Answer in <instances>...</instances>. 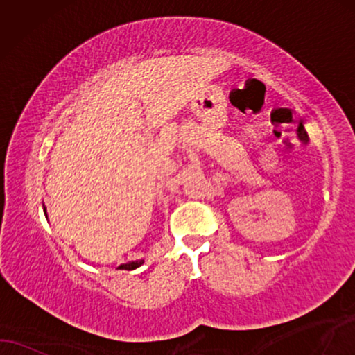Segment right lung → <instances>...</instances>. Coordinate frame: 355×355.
<instances>
[{"instance_id": "obj_1", "label": "right lung", "mask_w": 355, "mask_h": 355, "mask_svg": "<svg viewBox=\"0 0 355 355\" xmlns=\"http://www.w3.org/2000/svg\"><path fill=\"white\" fill-rule=\"evenodd\" d=\"M45 214H46V212H45ZM143 263H144V259H138V261H130V263H126V264H120V266H118V269H126V271H133V269L139 268Z\"/></svg>"}]
</instances>
